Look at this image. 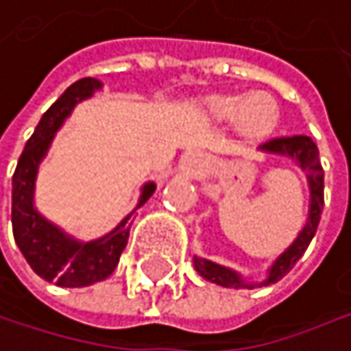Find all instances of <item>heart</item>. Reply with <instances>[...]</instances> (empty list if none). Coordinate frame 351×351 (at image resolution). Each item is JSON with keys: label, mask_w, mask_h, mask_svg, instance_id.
I'll list each match as a JSON object with an SVG mask.
<instances>
[{"label": "heart", "mask_w": 351, "mask_h": 351, "mask_svg": "<svg viewBox=\"0 0 351 351\" xmlns=\"http://www.w3.org/2000/svg\"><path fill=\"white\" fill-rule=\"evenodd\" d=\"M214 110L222 119H241V129L251 137H263L278 125V104L267 94L228 96L214 102Z\"/></svg>", "instance_id": "obj_1"}]
</instances>
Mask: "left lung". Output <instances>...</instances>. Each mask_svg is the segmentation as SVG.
<instances>
[{
	"mask_svg": "<svg viewBox=\"0 0 351 351\" xmlns=\"http://www.w3.org/2000/svg\"><path fill=\"white\" fill-rule=\"evenodd\" d=\"M261 149L271 152V154H282V156H292L302 170L308 172V185H311V212H308V222L302 228V232L298 234V239L276 259V263L269 269V278L259 284V286H269L280 282L294 265L296 261L304 255V251L308 249L319 222H321V214H323V206H325V172L319 160V147L315 145V141L308 135H292V137H274L269 141H265L261 145ZM193 265L197 269V274L202 278H206L208 282H214L218 286L224 288H255L253 284H247L239 274H234L228 267H222L218 263H212L208 259H199L193 257Z\"/></svg>",
	"mask_w": 351,
	"mask_h": 351,
	"instance_id": "8db88e82",
	"label": "left lung"
}]
</instances>
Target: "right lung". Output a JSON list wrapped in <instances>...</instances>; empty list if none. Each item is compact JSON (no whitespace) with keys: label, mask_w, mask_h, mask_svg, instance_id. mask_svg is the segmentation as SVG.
I'll use <instances>...</instances> for the list:
<instances>
[{"label":"right lung","mask_w":351,"mask_h":351,"mask_svg":"<svg viewBox=\"0 0 351 351\" xmlns=\"http://www.w3.org/2000/svg\"><path fill=\"white\" fill-rule=\"evenodd\" d=\"M98 88H102L98 80L82 77L71 84L57 98V102H53V106L36 125L32 137L26 141L12 177V230L16 245L36 276L63 288H84L106 280L114 271L119 257L127 247L131 218L135 214L131 212L106 237L92 243H77L47 222L32 206L36 170L51 145V139L55 137V131L61 127L75 102L92 96V92ZM154 189V183L143 187L137 208L152 197Z\"/></svg>","instance_id":"1"}]
</instances>
